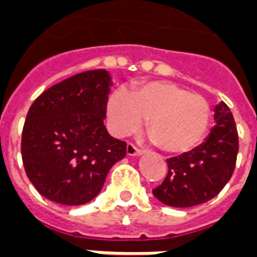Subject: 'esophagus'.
I'll return each mask as SVG.
<instances>
[{"mask_svg": "<svg viewBox=\"0 0 257 257\" xmlns=\"http://www.w3.org/2000/svg\"><path fill=\"white\" fill-rule=\"evenodd\" d=\"M143 154H144V152H143L142 150H137L133 144H128V146H126V155H128V156H142Z\"/></svg>", "mask_w": 257, "mask_h": 257, "instance_id": "esophagus-1", "label": "esophagus"}]
</instances>
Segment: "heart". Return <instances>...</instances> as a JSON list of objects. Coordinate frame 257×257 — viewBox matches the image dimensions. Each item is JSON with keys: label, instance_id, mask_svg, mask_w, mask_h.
Masks as SVG:
<instances>
[{"label": "heart", "instance_id": "obj_1", "mask_svg": "<svg viewBox=\"0 0 257 257\" xmlns=\"http://www.w3.org/2000/svg\"><path fill=\"white\" fill-rule=\"evenodd\" d=\"M107 125L117 137L137 132L148 120V133L167 154L182 155L202 143L210 122V105L199 94L172 82L143 83L129 95L115 90L106 106Z\"/></svg>", "mask_w": 257, "mask_h": 257}]
</instances>
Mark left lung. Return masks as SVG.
Instances as JSON below:
<instances>
[{
  "mask_svg": "<svg viewBox=\"0 0 257 257\" xmlns=\"http://www.w3.org/2000/svg\"><path fill=\"white\" fill-rule=\"evenodd\" d=\"M214 121L201 146L167 159V176L152 190L158 201L172 207L197 206L214 198L232 178L238 136L232 111L225 102L215 105Z\"/></svg>",
  "mask_w": 257,
  "mask_h": 257,
  "instance_id": "1",
  "label": "left lung"
}]
</instances>
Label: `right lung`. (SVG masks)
Wrapping results in <instances>:
<instances>
[{
    "mask_svg": "<svg viewBox=\"0 0 257 257\" xmlns=\"http://www.w3.org/2000/svg\"><path fill=\"white\" fill-rule=\"evenodd\" d=\"M111 86L106 70L81 72L47 89L29 107L21 156L44 198L67 206L90 202L125 158L126 144L103 125Z\"/></svg>",
    "mask_w": 257,
    "mask_h": 257,
    "instance_id": "add662e5",
    "label": "right lung"
}]
</instances>
